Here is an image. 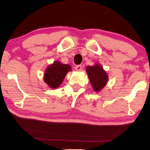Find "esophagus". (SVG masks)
Segmentation results:
<instances>
[{"label":"esophagus","mask_w":150,"mask_h":150,"mask_svg":"<svg viewBox=\"0 0 150 150\" xmlns=\"http://www.w3.org/2000/svg\"><path fill=\"white\" fill-rule=\"evenodd\" d=\"M82 66L81 65H78V66H76L74 67V69L76 70V71H80L82 70Z\"/></svg>","instance_id":"esophagus-1"}]
</instances>
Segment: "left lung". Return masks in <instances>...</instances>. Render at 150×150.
Here are the masks:
<instances>
[{"mask_svg":"<svg viewBox=\"0 0 150 150\" xmlns=\"http://www.w3.org/2000/svg\"><path fill=\"white\" fill-rule=\"evenodd\" d=\"M87 74L92 87L96 92H99L106 86L108 81V75L100 64L88 66L86 68Z\"/></svg>","mask_w":150,"mask_h":150,"instance_id":"8db88e82","label":"left lung"}]
</instances>
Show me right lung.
Returning a JSON list of instances; mask_svg holds the SVG:
<instances>
[{"label": "right lung", "instance_id": "1", "mask_svg": "<svg viewBox=\"0 0 150 150\" xmlns=\"http://www.w3.org/2000/svg\"><path fill=\"white\" fill-rule=\"evenodd\" d=\"M70 64H62L58 60L54 61L47 66L44 74V81L52 89L58 88L63 82L66 75L71 71Z\"/></svg>", "mask_w": 150, "mask_h": 150}]
</instances>
